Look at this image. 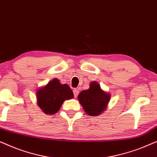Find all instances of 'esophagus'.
Listing matches in <instances>:
<instances>
[{
    "label": "esophagus",
    "instance_id": "esophagus-1",
    "mask_svg": "<svg viewBox=\"0 0 157 157\" xmlns=\"http://www.w3.org/2000/svg\"><path fill=\"white\" fill-rule=\"evenodd\" d=\"M74 97L76 98L77 96H78V90L76 89H74Z\"/></svg>",
    "mask_w": 157,
    "mask_h": 157
}]
</instances>
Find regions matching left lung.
<instances>
[{
    "mask_svg": "<svg viewBox=\"0 0 157 157\" xmlns=\"http://www.w3.org/2000/svg\"><path fill=\"white\" fill-rule=\"evenodd\" d=\"M89 86L78 94V99L88 115L96 117L106 110L111 95L103 91L96 81L90 83Z\"/></svg>",
    "mask_w": 157,
    "mask_h": 157,
    "instance_id": "1",
    "label": "left lung"
}]
</instances>
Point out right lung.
<instances>
[{
    "label": "right lung",
    "mask_w": 157,
    "mask_h": 157,
    "mask_svg": "<svg viewBox=\"0 0 157 157\" xmlns=\"http://www.w3.org/2000/svg\"><path fill=\"white\" fill-rule=\"evenodd\" d=\"M37 104L48 115H53L61 108L65 100L74 98L72 90L67 84H61L59 79L53 78L36 92Z\"/></svg>",
    "instance_id": "obj_1"
}]
</instances>
